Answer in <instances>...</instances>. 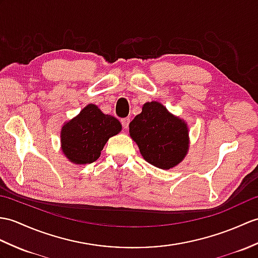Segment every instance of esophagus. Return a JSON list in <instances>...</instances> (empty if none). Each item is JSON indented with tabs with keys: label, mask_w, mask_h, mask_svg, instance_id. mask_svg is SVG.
<instances>
[{
	"label": "esophagus",
	"mask_w": 258,
	"mask_h": 258,
	"mask_svg": "<svg viewBox=\"0 0 258 258\" xmlns=\"http://www.w3.org/2000/svg\"><path fill=\"white\" fill-rule=\"evenodd\" d=\"M130 122H131V119H130L128 117H124V118H122V119H121V123H122V126H123V128L126 130V128L128 127Z\"/></svg>",
	"instance_id": "esophagus-1"
}]
</instances>
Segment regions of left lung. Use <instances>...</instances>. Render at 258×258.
Returning <instances> with one entry per match:
<instances>
[{"label":"left lung","mask_w":258,"mask_h":258,"mask_svg":"<svg viewBox=\"0 0 258 258\" xmlns=\"http://www.w3.org/2000/svg\"><path fill=\"white\" fill-rule=\"evenodd\" d=\"M130 135L147 163L169 169L184 158L188 151V127L158 102H147L142 113L130 123Z\"/></svg>","instance_id":"1"}]
</instances>
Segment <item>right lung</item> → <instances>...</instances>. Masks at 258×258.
<instances>
[{
	"label": "right lung",
	"mask_w": 258,
	"mask_h": 258,
	"mask_svg": "<svg viewBox=\"0 0 258 258\" xmlns=\"http://www.w3.org/2000/svg\"><path fill=\"white\" fill-rule=\"evenodd\" d=\"M121 130L117 118L102 113L95 104H89L63 125L60 136L62 152L75 164H91L100 157L110 137Z\"/></svg>",
	"instance_id": "obj_1"
}]
</instances>
